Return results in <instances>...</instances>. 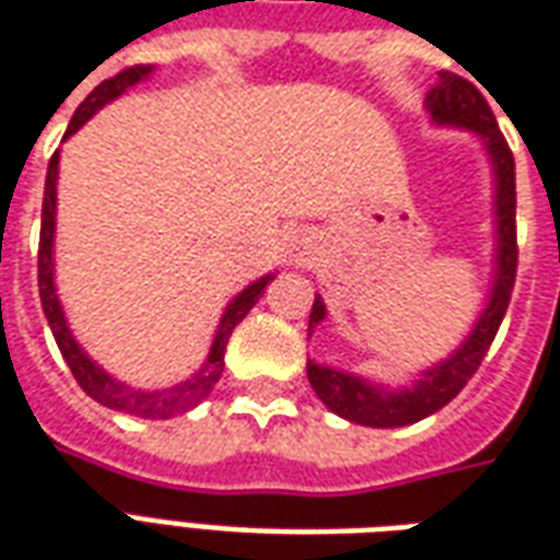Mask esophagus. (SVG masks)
I'll return each mask as SVG.
<instances>
[{"instance_id": "obj_1", "label": "esophagus", "mask_w": 560, "mask_h": 560, "mask_svg": "<svg viewBox=\"0 0 560 560\" xmlns=\"http://www.w3.org/2000/svg\"><path fill=\"white\" fill-rule=\"evenodd\" d=\"M296 243L303 248V255H308V236H296Z\"/></svg>"}]
</instances>
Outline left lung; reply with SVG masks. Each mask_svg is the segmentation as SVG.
Returning a JSON list of instances; mask_svg holds the SVG:
<instances>
[{
  "mask_svg": "<svg viewBox=\"0 0 560 560\" xmlns=\"http://www.w3.org/2000/svg\"><path fill=\"white\" fill-rule=\"evenodd\" d=\"M425 110L432 114L434 126L468 128L474 135H480L482 147L492 159L494 233H498L494 281L489 305L482 308L480 320L474 324L468 339L462 341L456 353H450L444 363L425 369L411 389L375 387L363 377L308 360V384L317 393V399L345 420L357 422V425H372V429L411 425V422L425 420L429 413L441 411L446 401L456 399L462 387L480 369L482 357L498 336V327H501L506 305H510V293L516 284V164H513V152L498 128L492 107L470 80L458 78L453 71H441L438 86L425 95ZM324 317H327V305L320 296H315L312 315H308V332Z\"/></svg>",
  "mask_w": 560,
  "mask_h": 560,
  "instance_id": "left-lung-1",
  "label": "left lung"
}]
</instances>
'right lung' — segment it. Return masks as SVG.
<instances>
[{
  "mask_svg": "<svg viewBox=\"0 0 560 560\" xmlns=\"http://www.w3.org/2000/svg\"><path fill=\"white\" fill-rule=\"evenodd\" d=\"M152 74V66H131L126 71H119L116 78L104 80L95 90L80 102V107L71 116L68 122L66 138H71L92 114H98L104 104L119 98L128 86H135L143 78ZM56 176H59V152H54V159L47 164V183H44V203H42V240H38V293H42V308L47 324L54 329V339L59 345V351L66 357L71 375L78 377V384L83 387L86 396H92L95 401H102L104 408H114V411L131 413V417H143V420H167L173 413L191 411L195 405L207 399L212 387L219 384L221 372H224V351H228V339H231L233 327L243 320L252 305L260 300V293L267 288L269 281L276 279L272 272L257 279L255 284H248L243 293H236L231 300V305L224 308L221 315V324L215 329V339H212V348L207 353V363L200 365V372L176 384L171 389H135L116 381L114 375H107L102 365L92 360L90 353L83 351L78 345V339L71 336L68 329L66 312L59 305V296H56V281H54V233H56Z\"/></svg>",
  "mask_w": 560,
  "mask_h": 560,
  "instance_id": "right-lung-1",
  "label": "right lung"
}]
</instances>
